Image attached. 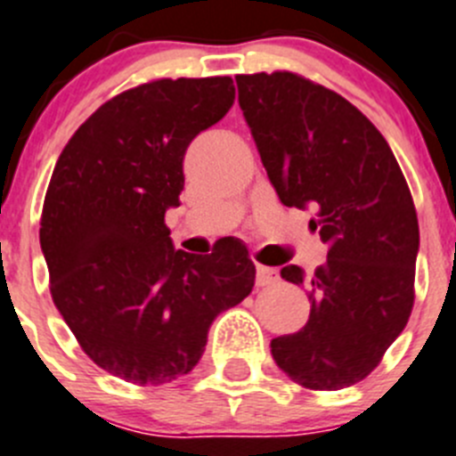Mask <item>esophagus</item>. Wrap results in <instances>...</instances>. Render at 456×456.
I'll use <instances>...</instances> for the list:
<instances>
[{
  "mask_svg": "<svg viewBox=\"0 0 456 456\" xmlns=\"http://www.w3.org/2000/svg\"><path fill=\"white\" fill-rule=\"evenodd\" d=\"M277 280H280V275H277L275 268H268V266H262V264H257V275H255V284H257V286H271V284H275Z\"/></svg>",
  "mask_w": 456,
  "mask_h": 456,
  "instance_id": "34e87169",
  "label": "esophagus"
}]
</instances>
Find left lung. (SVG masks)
Listing matches in <instances>:
<instances>
[{
    "mask_svg": "<svg viewBox=\"0 0 456 456\" xmlns=\"http://www.w3.org/2000/svg\"><path fill=\"white\" fill-rule=\"evenodd\" d=\"M240 107L284 206L315 208L329 246L306 275L305 327L271 340L277 367L297 385L333 392L367 379L401 336L414 306L419 219L383 134L340 94L293 71L237 76Z\"/></svg>",
    "mask_w": 456,
    "mask_h": 456,
    "instance_id": "left-lung-1",
    "label": "left lung"
}]
</instances>
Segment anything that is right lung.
Returning a JSON list of instances; mask_svg holds the SVG:
<instances>
[{
  "instance_id": "right-lung-1",
  "label": "right lung",
  "mask_w": 456,
  "mask_h": 456,
  "mask_svg": "<svg viewBox=\"0 0 456 456\" xmlns=\"http://www.w3.org/2000/svg\"><path fill=\"white\" fill-rule=\"evenodd\" d=\"M235 102L232 77H159L114 95L64 145L40 219L53 305L101 370L166 385L201 358L221 311L253 290L240 241L212 255L175 250L192 138Z\"/></svg>"
}]
</instances>
